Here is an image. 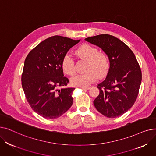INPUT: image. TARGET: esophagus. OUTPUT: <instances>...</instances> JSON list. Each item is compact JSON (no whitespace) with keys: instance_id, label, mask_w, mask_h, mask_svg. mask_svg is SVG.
Instances as JSON below:
<instances>
[{"instance_id":"esophagus-1","label":"esophagus","mask_w":156,"mask_h":156,"mask_svg":"<svg viewBox=\"0 0 156 156\" xmlns=\"http://www.w3.org/2000/svg\"><path fill=\"white\" fill-rule=\"evenodd\" d=\"M80 88L82 90H89L90 87H80Z\"/></svg>"}]
</instances>
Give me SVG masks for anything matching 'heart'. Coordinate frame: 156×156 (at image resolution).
<instances>
[{"label":"heart","instance_id":"heart-1","mask_svg":"<svg viewBox=\"0 0 156 156\" xmlns=\"http://www.w3.org/2000/svg\"><path fill=\"white\" fill-rule=\"evenodd\" d=\"M81 58L87 60L85 70L83 73H78L71 78L73 85L79 87H88L95 82L99 75L103 76L107 74L109 68L108 55L100 52L94 46L88 44L80 45L76 51ZM61 67L64 73L72 75L75 71V61L69 54H66L62 59Z\"/></svg>","mask_w":156,"mask_h":156}]
</instances>
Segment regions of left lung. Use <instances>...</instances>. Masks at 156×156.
Instances as JSON below:
<instances>
[{"label":"left lung","mask_w":156,"mask_h":156,"mask_svg":"<svg viewBox=\"0 0 156 156\" xmlns=\"http://www.w3.org/2000/svg\"><path fill=\"white\" fill-rule=\"evenodd\" d=\"M99 47L108 55L109 69L99 83V95L94 101L97 110L108 118H116L134 104L142 81V72L135 54L115 37L102 34L85 39Z\"/></svg>","instance_id":"left-lung-1"}]
</instances>
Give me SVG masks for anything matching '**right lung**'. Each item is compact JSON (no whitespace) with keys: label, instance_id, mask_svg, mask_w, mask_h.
I'll return each mask as SVG.
<instances>
[{"label":"right lung","instance_id":"add662e5","mask_svg":"<svg viewBox=\"0 0 156 156\" xmlns=\"http://www.w3.org/2000/svg\"><path fill=\"white\" fill-rule=\"evenodd\" d=\"M80 40L55 35L40 42L26 57L21 77L23 91L31 109L46 119H55L73 104L75 88L64 87L69 80L64 76L63 57ZM59 86L64 88L58 89Z\"/></svg>","mask_w":156,"mask_h":156}]
</instances>
